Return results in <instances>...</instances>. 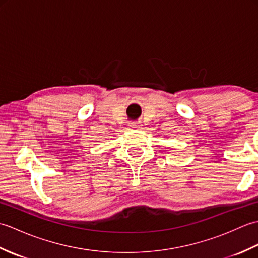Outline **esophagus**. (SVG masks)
Returning <instances> with one entry per match:
<instances>
[{
  "label": "esophagus",
  "instance_id": "esophagus-1",
  "mask_svg": "<svg viewBox=\"0 0 258 258\" xmlns=\"http://www.w3.org/2000/svg\"><path fill=\"white\" fill-rule=\"evenodd\" d=\"M128 126L131 128H135V130H141L142 128V124L141 123H130Z\"/></svg>",
  "mask_w": 258,
  "mask_h": 258
}]
</instances>
